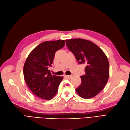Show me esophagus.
Masks as SVG:
<instances>
[{
	"mask_svg": "<svg viewBox=\"0 0 130 130\" xmlns=\"http://www.w3.org/2000/svg\"><path fill=\"white\" fill-rule=\"evenodd\" d=\"M72 76H73V75H64V77L68 79H70Z\"/></svg>",
	"mask_w": 130,
	"mask_h": 130,
	"instance_id": "obj_1",
	"label": "esophagus"
}]
</instances>
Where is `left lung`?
<instances>
[{
	"label": "left lung",
	"mask_w": 130,
	"mask_h": 130,
	"mask_svg": "<svg viewBox=\"0 0 130 130\" xmlns=\"http://www.w3.org/2000/svg\"><path fill=\"white\" fill-rule=\"evenodd\" d=\"M67 47L79 64L85 65V75L76 91L80 97L90 99L105 87L109 76V63L103 51L92 41L77 38L66 40Z\"/></svg>",
	"instance_id": "1"
}]
</instances>
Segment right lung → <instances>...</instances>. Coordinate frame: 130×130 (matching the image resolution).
Segmentation results:
<instances>
[{"label":"right lung","mask_w":130,"mask_h":130,"mask_svg":"<svg viewBox=\"0 0 130 130\" xmlns=\"http://www.w3.org/2000/svg\"><path fill=\"white\" fill-rule=\"evenodd\" d=\"M64 45V40L44 41L31 52L25 62L26 84L35 95L43 99H52L63 79V77L52 75L48 68L53 63L56 52Z\"/></svg>","instance_id":"add662e5"}]
</instances>
